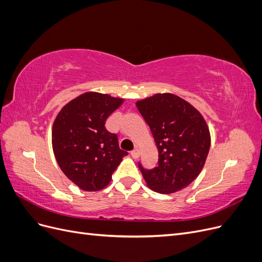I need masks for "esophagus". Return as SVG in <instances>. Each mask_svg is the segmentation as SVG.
<instances>
[{
	"label": "esophagus",
	"mask_w": 262,
	"mask_h": 262,
	"mask_svg": "<svg viewBox=\"0 0 262 262\" xmlns=\"http://www.w3.org/2000/svg\"><path fill=\"white\" fill-rule=\"evenodd\" d=\"M131 156L133 157V158H139L140 157V152H139V149H133V150H131Z\"/></svg>",
	"instance_id": "1"
}]
</instances>
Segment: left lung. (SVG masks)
<instances>
[{"mask_svg":"<svg viewBox=\"0 0 262 262\" xmlns=\"http://www.w3.org/2000/svg\"><path fill=\"white\" fill-rule=\"evenodd\" d=\"M158 149V166L139 168L147 186L158 193H173L199 176L211 146L209 126L191 104L170 93L137 101Z\"/></svg>","mask_w":262,"mask_h":262,"instance_id":"1","label":"left lung"}]
</instances>
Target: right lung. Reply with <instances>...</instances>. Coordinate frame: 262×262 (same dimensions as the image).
Wrapping results in <instances>:
<instances>
[{"instance_id":"obj_1","label":"right lung","mask_w":262,"mask_h":262,"mask_svg":"<svg viewBox=\"0 0 262 262\" xmlns=\"http://www.w3.org/2000/svg\"><path fill=\"white\" fill-rule=\"evenodd\" d=\"M124 101L108 94L84 93L69 101L52 126L53 153L63 173L84 191H98L128 155L118 137L105 126L107 118Z\"/></svg>"}]
</instances>
